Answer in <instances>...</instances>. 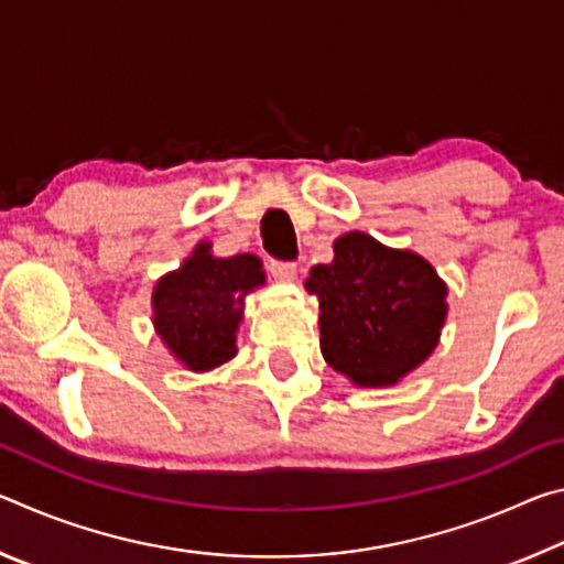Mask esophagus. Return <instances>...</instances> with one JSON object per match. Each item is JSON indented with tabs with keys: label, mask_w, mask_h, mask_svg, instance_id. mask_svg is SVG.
Here are the masks:
<instances>
[{
	"label": "esophagus",
	"mask_w": 564,
	"mask_h": 564,
	"mask_svg": "<svg viewBox=\"0 0 564 564\" xmlns=\"http://www.w3.org/2000/svg\"><path fill=\"white\" fill-rule=\"evenodd\" d=\"M269 269L273 273V279L281 281V283H291L295 279V263L293 261H275L273 259L269 263Z\"/></svg>",
	"instance_id": "esophagus-1"
}]
</instances>
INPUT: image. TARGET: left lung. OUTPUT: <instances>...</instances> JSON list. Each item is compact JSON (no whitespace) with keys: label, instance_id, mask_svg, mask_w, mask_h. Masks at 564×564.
I'll list each match as a JSON object with an SVG mask.
<instances>
[{"label":"left lung","instance_id":"left-lung-1","mask_svg":"<svg viewBox=\"0 0 564 564\" xmlns=\"http://www.w3.org/2000/svg\"><path fill=\"white\" fill-rule=\"evenodd\" d=\"M305 291L321 301V352L360 388L395 386L437 346L447 285L423 256L350 231L336 238Z\"/></svg>","mask_w":564,"mask_h":564}]
</instances>
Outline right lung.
<instances>
[{"label":"right lung","mask_w":564,"mask_h":564,"mask_svg":"<svg viewBox=\"0 0 564 564\" xmlns=\"http://www.w3.org/2000/svg\"><path fill=\"white\" fill-rule=\"evenodd\" d=\"M263 283V263L253 253L216 259L212 243L202 241L156 283L154 328L176 360L204 373L236 356L243 299Z\"/></svg>","instance_id":"obj_1"}]
</instances>
